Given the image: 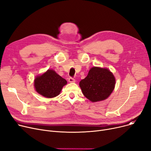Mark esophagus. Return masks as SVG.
<instances>
[{
  "mask_svg": "<svg viewBox=\"0 0 151 151\" xmlns=\"http://www.w3.org/2000/svg\"><path fill=\"white\" fill-rule=\"evenodd\" d=\"M68 82L69 83H75V80L74 78H73L70 77L68 78Z\"/></svg>",
  "mask_w": 151,
  "mask_h": 151,
  "instance_id": "1",
  "label": "esophagus"
}]
</instances>
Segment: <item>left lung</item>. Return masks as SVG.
<instances>
[{"instance_id":"1","label":"left lung","mask_w":151,"mask_h":151,"mask_svg":"<svg viewBox=\"0 0 151 151\" xmlns=\"http://www.w3.org/2000/svg\"><path fill=\"white\" fill-rule=\"evenodd\" d=\"M115 78L107 68L92 67L88 75L80 82L84 96L92 102L106 99L115 86Z\"/></svg>"}]
</instances>
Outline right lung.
Here are the masks:
<instances>
[{
    "label": "right lung",
    "mask_w": 151,
    "mask_h": 151,
    "mask_svg": "<svg viewBox=\"0 0 151 151\" xmlns=\"http://www.w3.org/2000/svg\"><path fill=\"white\" fill-rule=\"evenodd\" d=\"M67 81L52 70H48L41 76H38L34 81L36 91L46 98H53L60 93Z\"/></svg>",
    "instance_id": "1"
}]
</instances>
